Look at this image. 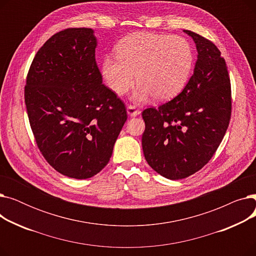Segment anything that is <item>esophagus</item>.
I'll return each instance as SVG.
<instances>
[{"label": "esophagus", "instance_id": "34e87169", "mask_svg": "<svg viewBox=\"0 0 256 256\" xmlns=\"http://www.w3.org/2000/svg\"><path fill=\"white\" fill-rule=\"evenodd\" d=\"M128 114L130 116V117H135L137 115L140 114V111L138 109H136L135 106L132 104H128Z\"/></svg>", "mask_w": 256, "mask_h": 256}]
</instances>
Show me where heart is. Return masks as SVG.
Here are the masks:
<instances>
[{
	"instance_id": "b5f03b06",
	"label": "heart",
	"mask_w": 256,
	"mask_h": 256,
	"mask_svg": "<svg viewBox=\"0 0 256 256\" xmlns=\"http://www.w3.org/2000/svg\"><path fill=\"white\" fill-rule=\"evenodd\" d=\"M116 52L117 56L104 59V78L117 96L126 93L137 78L138 102L152 96L160 102L176 96L184 88L194 64L193 48L182 36L134 33L121 40Z\"/></svg>"
}]
</instances>
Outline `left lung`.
<instances>
[{
	"label": "left lung",
	"mask_w": 256,
	"mask_h": 256,
	"mask_svg": "<svg viewBox=\"0 0 256 256\" xmlns=\"http://www.w3.org/2000/svg\"><path fill=\"white\" fill-rule=\"evenodd\" d=\"M184 32L198 52L193 76L178 96L142 112L145 160L169 180L186 178L208 163L232 116L230 78L221 52L204 36Z\"/></svg>",
	"instance_id": "left-lung-1"
}]
</instances>
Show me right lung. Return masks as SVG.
Returning a JSON list of instances; mask_svg holds the SVG:
<instances>
[{"instance_id": "right-lung-1", "label": "right lung", "mask_w": 256, "mask_h": 256, "mask_svg": "<svg viewBox=\"0 0 256 256\" xmlns=\"http://www.w3.org/2000/svg\"><path fill=\"white\" fill-rule=\"evenodd\" d=\"M89 28H68L38 50L26 74L24 102L46 162L65 176L86 180L108 163L128 119L126 104L102 84Z\"/></svg>"}]
</instances>
